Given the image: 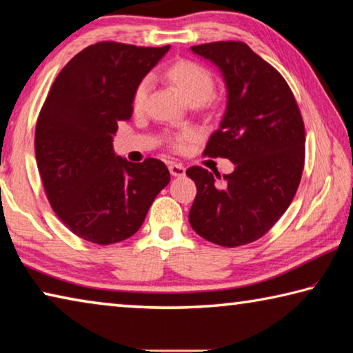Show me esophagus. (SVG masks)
<instances>
[{"label":"esophagus","instance_id":"34e87169","mask_svg":"<svg viewBox=\"0 0 353 353\" xmlns=\"http://www.w3.org/2000/svg\"><path fill=\"white\" fill-rule=\"evenodd\" d=\"M169 170L173 176H184V173H186V169L181 164H170Z\"/></svg>","mask_w":353,"mask_h":353}]
</instances>
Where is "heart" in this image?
<instances>
[{"label": "heart", "instance_id": "1", "mask_svg": "<svg viewBox=\"0 0 353 353\" xmlns=\"http://www.w3.org/2000/svg\"><path fill=\"white\" fill-rule=\"evenodd\" d=\"M167 78H169L176 88L181 90L183 97L189 103H200L203 105L208 101L214 92V79L212 74L206 70L205 67L190 61H178L167 68ZM150 88H152V77H145L141 79V83L136 85L134 97H132V105L136 109H141L145 105ZM189 139V132L173 139V147L183 148L184 142Z\"/></svg>", "mask_w": 353, "mask_h": 353}]
</instances>
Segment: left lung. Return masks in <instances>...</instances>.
<instances>
[{"instance_id": "1", "label": "left lung", "mask_w": 353, "mask_h": 353, "mask_svg": "<svg viewBox=\"0 0 353 353\" xmlns=\"http://www.w3.org/2000/svg\"><path fill=\"white\" fill-rule=\"evenodd\" d=\"M190 51L214 63L227 89V108L203 154L227 158L230 175L190 167L197 195L190 227L222 247L261 238L296 195L305 163V126L290 85L242 42H212Z\"/></svg>"}]
</instances>
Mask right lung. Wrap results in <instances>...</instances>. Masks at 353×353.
I'll return each mask as SVG.
<instances>
[{
	"label": "right lung",
	"mask_w": 353,
	"mask_h": 353,
	"mask_svg": "<svg viewBox=\"0 0 353 353\" xmlns=\"http://www.w3.org/2000/svg\"><path fill=\"white\" fill-rule=\"evenodd\" d=\"M169 48L88 46L57 74L39 114L34 148L46 197L63 225L94 244L134 234L170 181L163 161L130 163L112 147L136 85Z\"/></svg>",
	"instance_id": "add662e5"
}]
</instances>
